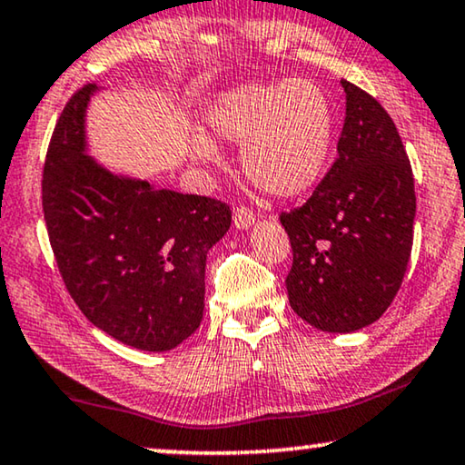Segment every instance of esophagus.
I'll use <instances>...</instances> for the list:
<instances>
[{
	"instance_id": "34e87169",
	"label": "esophagus",
	"mask_w": 465,
	"mask_h": 465,
	"mask_svg": "<svg viewBox=\"0 0 465 465\" xmlns=\"http://www.w3.org/2000/svg\"><path fill=\"white\" fill-rule=\"evenodd\" d=\"M232 220H234V226H237V228H249L255 222V213H253L252 207L237 205V207H234Z\"/></svg>"
}]
</instances>
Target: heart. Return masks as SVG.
I'll return each mask as SVG.
<instances>
[{"instance_id":"1","label":"heart","mask_w":465,"mask_h":465,"mask_svg":"<svg viewBox=\"0 0 465 465\" xmlns=\"http://www.w3.org/2000/svg\"><path fill=\"white\" fill-rule=\"evenodd\" d=\"M220 138L243 143L247 178L274 197L311 191L327 170L333 143V111L327 94L312 82L285 79L247 84L222 94L210 111ZM194 159H216V146L199 140Z\"/></svg>"}]
</instances>
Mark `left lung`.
I'll use <instances>...</instances> for the list:
<instances>
[{
  "label": "left lung",
  "instance_id": "8db88e82",
  "mask_svg": "<svg viewBox=\"0 0 465 465\" xmlns=\"http://www.w3.org/2000/svg\"><path fill=\"white\" fill-rule=\"evenodd\" d=\"M338 159L312 197L282 212L293 249L285 285L293 312L329 333L378 321L399 293L413 247L415 186L392 117L341 79Z\"/></svg>",
  "mask_w": 465,
  "mask_h": 465
}]
</instances>
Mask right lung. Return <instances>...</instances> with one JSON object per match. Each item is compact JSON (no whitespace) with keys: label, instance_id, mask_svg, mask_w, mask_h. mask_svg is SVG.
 Returning a JSON list of instances; mask_svg holds the SVG:
<instances>
[{"label":"right lung","instance_id":"right-lung-1","mask_svg":"<svg viewBox=\"0 0 465 465\" xmlns=\"http://www.w3.org/2000/svg\"><path fill=\"white\" fill-rule=\"evenodd\" d=\"M87 84L54 127L42 178L50 245L87 321L125 346L163 352L203 319L207 252L231 228L218 199L115 176L85 154Z\"/></svg>","mask_w":465,"mask_h":465}]
</instances>
